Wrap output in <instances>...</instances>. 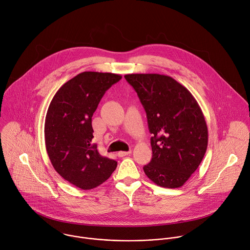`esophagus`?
Instances as JSON below:
<instances>
[{
  "mask_svg": "<svg viewBox=\"0 0 250 250\" xmlns=\"http://www.w3.org/2000/svg\"><path fill=\"white\" fill-rule=\"evenodd\" d=\"M131 153V151H119L118 152V156L120 157H124V156H126V155H129Z\"/></svg>",
  "mask_w": 250,
  "mask_h": 250,
  "instance_id": "34e87169",
  "label": "esophagus"
}]
</instances>
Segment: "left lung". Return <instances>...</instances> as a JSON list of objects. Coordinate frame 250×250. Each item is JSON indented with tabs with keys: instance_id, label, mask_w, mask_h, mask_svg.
Segmentation results:
<instances>
[{
	"instance_id": "left-lung-1",
	"label": "left lung",
	"mask_w": 250,
	"mask_h": 250,
	"mask_svg": "<svg viewBox=\"0 0 250 250\" xmlns=\"http://www.w3.org/2000/svg\"><path fill=\"white\" fill-rule=\"evenodd\" d=\"M146 112L152 159L146 175L164 188L183 186L201 164L208 146V126L190 91L170 76L127 74Z\"/></svg>"
}]
</instances>
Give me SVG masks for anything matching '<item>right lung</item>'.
Returning a JSON list of instances; mask_svg holds the SVG:
<instances>
[{"label":"right lung","mask_w":250,"mask_h":250,"mask_svg":"<svg viewBox=\"0 0 250 250\" xmlns=\"http://www.w3.org/2000/svg\"><path fill=\"white\" fill-rule=\"evenodd\" d=\"M122 76L86 71L63 84L45 117L46 151L56 172L69 183L90 190L108 180L118 162L92 144V117L105 93Z\"/></svg>","instance_id":"1"}]
</instances>
